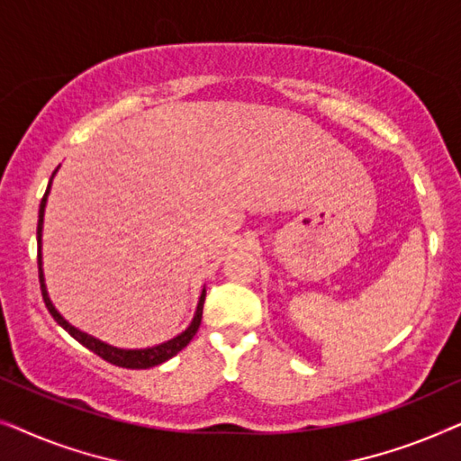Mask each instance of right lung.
<instances>
[{
	"label": "right lung",
	"mask_w": 461,
	"mask_h": 461,
	"mask_svg": "<svg viewBox=\"0 0 461 461\" xmlns=\"http://www.w3.org/2000/svg\"><path fill=\"white\" fill-rule=\"evenodd\" d=\"M54 176V174H52ZM50 185H52V180H50ZM50 185L46 188V194H43L41 203H40V220H37V267H40V285H41V295H43V302H46V308L52 314L56 323H59L62 330H67L71 336L77 339L79 344H84L87 350H92L94 355H98L100 358H104L106 363L111 365H117V367H125V369H149V367H155V365H161L166 363L167 358H172L174 355H178V352L185 348V346L191 342L194 333H197L199 325H201V317H203V302H205V292L201 294L199 298V306H197V312H194V319L193 323L186 327V331H182L180 336H176L174 339H167V342H163L159 346H153V348H142V350H123V348H115V346H109L104 342H100V339L87 336V333L75 330L73 325H68L65 319L60 317L59 312H56V308L52 306V302L48 298V292H46V285H43V273H41V224H43V210H46V201H48V193H50Z\"/></svg>",
	"instance_id": "1"
}]
</instances>
